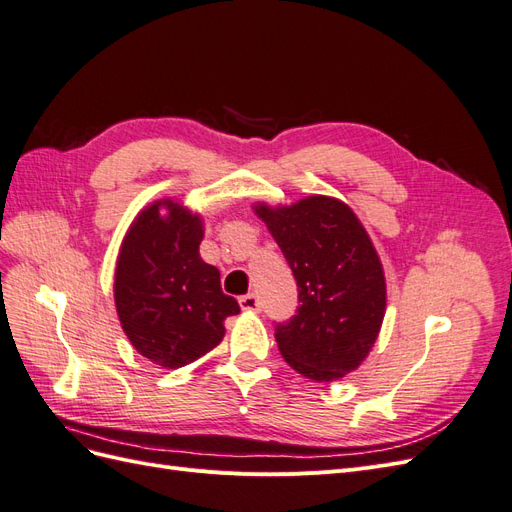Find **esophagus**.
Instances as JSON below:
<instances>
[{"label":"esophagus","mask_w":512,"mask_h":512,"mask_svg":"<svg viewBox=\"0 0 512 512\" xmlns=\"http://www.w3.org/2000/svg\"><path fill=\"white\" fill-rule=\"evenodd\" d=\"M239 305L243 312H258V307H260L256 294H243V297L239 299Z\"/></svg>","instance_id":"1"}]
</instances>
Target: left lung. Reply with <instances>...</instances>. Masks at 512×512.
I'll return each instance as SVG.
<instances>
[{
    "mask_svg": "<svg viewBox=\"0 0 512 512\" xmlns=\"http://www.w3.org/2000/svg\"><path fill=\"white\" fill-rule=\"evenodd\" d=\"M299 286V307L277 324L284 361L314 382H333L359 367L374 348L384 312L380 256L356 213L331 196L292 205L256 203Z\"/></svg>",
    "mask_w": 512,
    "mask_h": 512,
    "instance_id": "obj_1",
    "label": "left lung"
}]
</instances>
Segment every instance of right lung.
<instances>
[{
	"mask_svg": "<svg viewBox=\"0 0 512 512\" xmlns=\"http://www.w3.org/2000/svg\"><path fill=\"white\" fill-rule=\"evenodd\" d=\"M200 213L160 198L138 211L121 241L115 307L138 354L164 369L190 365L222 342L239 303L222 292L220 271L200 258Z\"/></svg>",
	"mask_w": 512,
	"mask_h": 512,
	"instance_id": "obj_1",
	"label": "right lung"
}]
</instances>
